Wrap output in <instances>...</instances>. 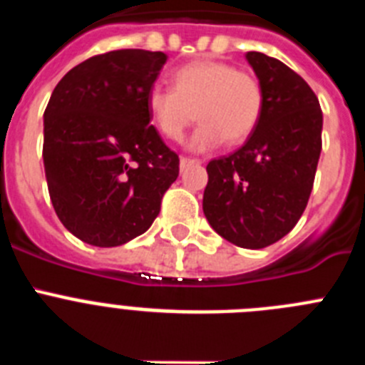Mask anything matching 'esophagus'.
<instances>
[{
	"instance_id": "34e87169",
	"label": "esophagus",
	"mask_w": 365,
	"mask_h": 365,
	"mask_svg": "<svg viewBox=\"0 0 365 365\" xmlns=\"http://www.w3.org/2000/svg\"><path fill=\"white\" fill-rule=\"evenodd\" d=\"M199 164H201V160L188 159V157H180V170H185V168H188V166H199Z\"/></svg>"
}]
</instances>
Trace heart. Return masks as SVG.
<instances>
[{"label": "heart", "mask_w": 365, "mask_h": 365, "mask_svg": "<svg viewBox=\"0 0 365 365\" xmlns=\"http://www.w3.org/2000/svg\"><path fill=\"white\" fill-rule=\"evenodd\" d=\"M146 109L155 130L170 140H180L197 115L201 122L188 148L201 153L221 146L225 138L240 143L252 133L263 113V89L247 71L202 60L179 67L173 87H150Z\"/></svg>", "instance_id": "obj_1"}]
</instances>
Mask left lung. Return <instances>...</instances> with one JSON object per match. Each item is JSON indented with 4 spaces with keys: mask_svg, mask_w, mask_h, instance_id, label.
<instances>
[{
    "mask_svg": "<svg viewBox=\"0 0 365 365\" xmlns=\"http://www.w3.org/2000/svg\"><path fill=\"white\" fill-rule=\"evenodd\" d=\"M263 89V113L234 153L208 163L202 212L241 248H265L302 217L322 151L320 102L291 67L263 53L245 54Z\"/></svg>",
    "mask_w": 365,
    "mask_h": 365,
    "instance_id": "1",
    "label": "left lung"
}]
</instances>
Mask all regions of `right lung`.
Segmentation results:
<instances>
[{
  "label": "right lung",
  "mask_w": 365,
  "mask_h": 365,
  "mask_svg": "<svg viewBox=\"0 0 365 365\" xmlns=\"http://www.w3.org/2000/svg\"><path fill=\"white\" fill-rule=\"evenodd\" d=\"M164 53L120 49L78 63L43 113V166L54 212L93 247L144 234L179 175V157L150 125L146 95Z\"/></svg>",
  "instance_id": "right-lung-1"
}]
</instances>
